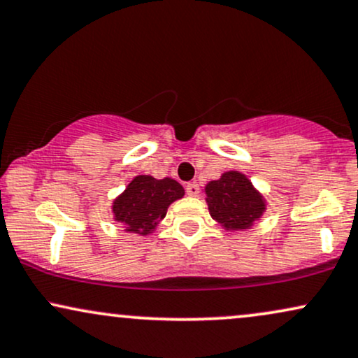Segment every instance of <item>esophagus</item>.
<instances>
[{"label": "esophagus", "mask_w": 358, "mask_h": 358, "mask_svg": "<svg viewBox=\"0 0 358 358\" xmlns=\"http://www.w3.org/2000/svg\"><path fill=\"white\" fill-rule=\"evenodd\" d=\"M186 192H187V196H191V197L199 196V186H197V184H187Z\"/></svg>", "instance_id": "obj_1"}]
</instances>
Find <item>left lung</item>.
Masks as SVG:
<instances>
[{"label": "left lung", "instance_id": "1", "mask_svg": "<svg viewBox=\"0 0 358 358\" xmlns=\"http://www.w3.org/2000/svg\"><path fill=\"white\" fill-rule=\"evenodd\" d=\"M209 214L227 232L250 229L267 209L266 197L239 171H227L217 180L206 184Z\"/></svg>", "mask_w": 358, "mask_h": 358}]
</instances>
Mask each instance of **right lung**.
I'll return each mask as SVG.
<instances>
[{"mask_svg": "<svg viewBox=\"0 0 358 358\" xmlns=\"http://www.w3.org/2000/svg\"><path fill=\"white\" fill-rule=\"evenodd\" d=\"M182 197L184 187L178 180L141 174L136 176L113 201L111 213L114 220L121 224L126 232L149 236L166 217L172 202Z\"/></svg>", "mask_w": 358, "mask_h": 358, "instance_id": "1", "label": "right lung"}]
</instances>
